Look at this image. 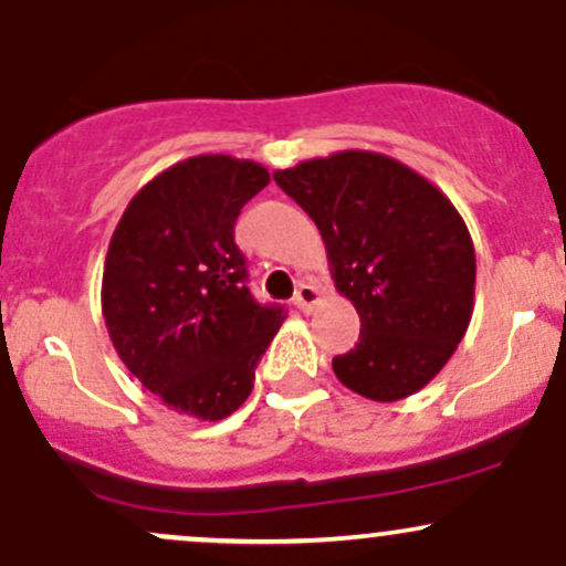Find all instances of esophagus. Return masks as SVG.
<instances>
[{"label":"esophagus","mask_w":566,"mask_h":566,"mask_svg":"<svg viewBox=\"0 0 566 566\" xmlns=\"http://www.w3.org/2000/svg\"><path fill=\"white\" fill-rule=\"evenodd\" d=\"M292 301H295V305L301 311H305V314H308V311H314V305L322 301V295H319V290L314 287V284L311 282H303L301 287L295 290V297H292Z\"/></svg>","instance_id":"obj_1"}]
</instances>
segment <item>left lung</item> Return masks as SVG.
<instances>
[{
	"mask_svg": "<svg viewBox=\"0 0 566 566\" xmlns=\"http://www.w3.org/2000/svg\"><path fill=\"white\" fill-rule=\"evenodd\" d=\"M274 180L316 223L335 287L361 319L359 343L333 359L337 380L373 401L420 391L473 314L476 252L452 201L373 151L301 161Z\"/></svg>",
	"mask_w": 566,
	"mask_h": 566,
	"instance_id": "left-lung-1",
	"label": "left lung"
}]
</instances>
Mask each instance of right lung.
<instances>
[{
    "label": "right lung",
    "instance_id": "right-lung-1",
    "mask_svg": "<svg viewBox=\"0 0 566 566\" xmlns=\"http://www.w3.org/2000/svg\"><path fill=\"white\" fill-rule=\"evenodd\" d=\"M250 159L201 154L148 180L103 265V319L129 373L167 407L223 420L244 405L284 322L247 287L233 242L242 207L269 186Z\"/></svg>",
    "mask_w": 566,
    "mask_h": 566
}]
</instances>
